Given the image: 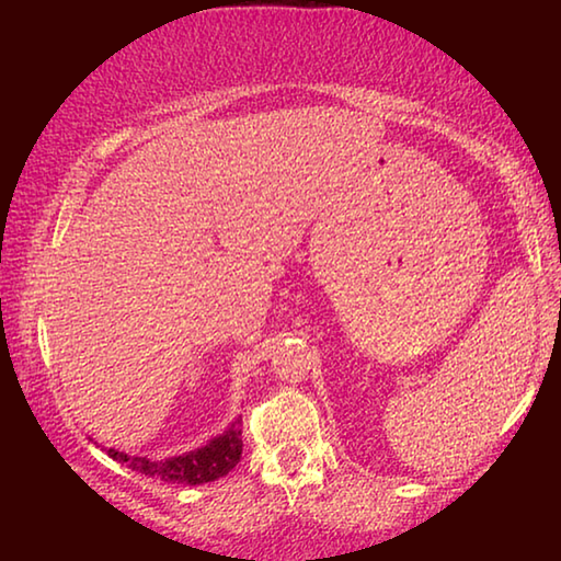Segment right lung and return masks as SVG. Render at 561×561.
I'll return each instance as SVG.
<instances>
[{
	"mask_svg": "<svg viewBox=\"0 0 561 561\" xmlns=\"http://www.w3.org/2000/svg\"><path fill=\"white\" fill-rule=\"evenodd\" d=\"M113 460L126 462L130 470L148 478H158L165 482H178V485H203V482H213L217 478H225L242 455V431L240 421L232 425L230 431L215 438L210 445L201 450H193L187 455H178V458L168 460H148V458H128L118 450H108Z\"/></svg>",
	"mask_w": 561,
	"mask_h": 561,
	"instance_id": "1",
	"label": "right lung"
}]
</instances>
